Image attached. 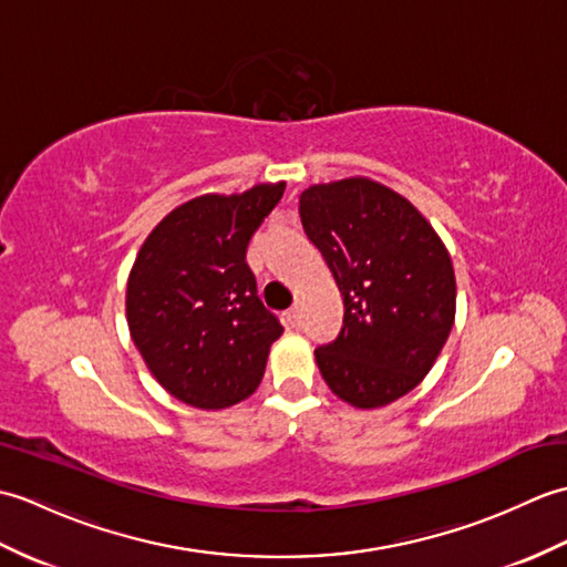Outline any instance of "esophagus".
<instances>
[{"instance_id": "34e87169", "label": "esophagus", "mask_w": 567, "mask_h": 567, "mask_svg": "<svg viewBox=\"0 0 567 567\" xmlns=\"http://www.w3.org/2000/svg\"><path fill=\"white\" fill-rule=\"evenodd\" d=\"M299 319H302V309H299V305H295L290 311H287V321H290V327H299Z\"/></svg>"}]
</instances>
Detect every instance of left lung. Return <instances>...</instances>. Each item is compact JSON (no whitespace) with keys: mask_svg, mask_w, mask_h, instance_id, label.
Returning a JSON list of instances; mask_svg holds the SVG:
<instances>
[{"mask_svg":"<svg viewBox=\"0 0 567 567\" xmlns=\"http://www.w3.org/2000/svg\"><path fill=\"white\" fill-rule=\"evenodd\" d=\"M299 216L343 297L341 333L315 351L321 378L358 409L400 400L453 329L449 250L412 202L368 177L311 185Z\"/></svg>","mask_w":567,"mask_h":567,"instance_id":"left-lung-1","label":"left lung"}]
</instances>
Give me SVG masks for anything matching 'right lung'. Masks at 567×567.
I'll return each mask as SVG.
<instances>
[{
  "label": "right lung",
  "mask_w": 567,
  "mask_h": 567,
  "mask_svg": "<svg viewBox=\"0 0 567 567\" xmlns=\"http://www.w3.org/2000/svg\"><path fill=\"white\" fill-rule=\"evenodd\" d=\"M282 192L277 183L195 197L143 240L126 285L128 331L179 402L226 409L258 390L285 329L260 302L246 250Z\"/></svg>",
  "instance_id": "1"
}]
</instances>
